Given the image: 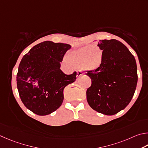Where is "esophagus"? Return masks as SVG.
I'll return each mask as SVG.
<instances>
[{"instance_id": "1", "label": "esophagus", "mask_w": 148, "mask_h": 148, "mask_svg": "<svg viewBox=\"0 0 148 148\" xmlns=\"http://www.w3.org/2000/svg\"><path fill=\"white\" fill-rule=\"evenodd\" d=\"M82 75H83V73H82V72H81V71H77V78H80V77H81Z\"/></svg>"}]
</instances>
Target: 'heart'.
Returning <instances> with one entry per match:
<instances>
[{"label":"heart","mask_w":148,"mask_h":148,"mask_svg":"<svg viewBox=\"0 0 148 148\" xmlns=\"http://www.w3.org/2000/svg\"><path fill=\"white\" fill-rule=\"evenodd\" d=\"M66 59L73 66H82L86 71H94L101 66L103 53L99 49L92 51L90 46H86L71 51Z\"/></svg>","instance_id":"heart-1"}]
</instances>
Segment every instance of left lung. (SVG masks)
Returning <instances> with one entry per match:
<instances>
[{"label": "left lung", "mask_w": 148, "mask_h": 148, "mask_svg": "<svg viewBox=\"0 0 148 148\" xmlns=\"http://www.w3.org/2000/svg\"><path fill=\"white\" fill-rule=\"evenodd\" d=\"M97 45L103 60L100 67L86 74L92 80L86 99L92 109L111 116L123 110L133 97L138 81L136 63L120 41L99 40Z\"/></svg>", "instance_id": "left-lung-1"}]
</instances>
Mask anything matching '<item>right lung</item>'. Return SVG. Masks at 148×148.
<instances>
[{"label": "right lung", "mask_w": 148, "mask_h": 148, "mask_svg": "<svg viewBox=\"0 0 148 148\" xmlns=\"http://www.w3.org/2000/svg\"><path fill=\"white\" fill-rule=\"evenodd\" d=\"M69 44L45 41L23 57L17 74V86L22 102L39 116L50 114L60 107L64 89L76 81L77 72L66 75L60 69Z\"/></svg>", "instance_id": "1"}]
</instances>
